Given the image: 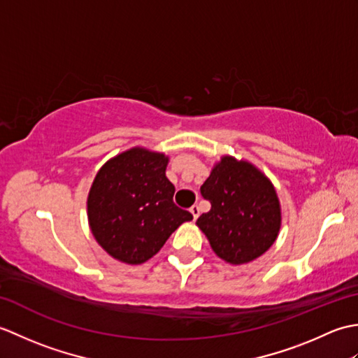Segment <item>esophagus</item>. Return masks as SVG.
<instances>
[{
  "instance_id": "esophagus-1",
  "label": "esophagus",
  "mask_w": 358,
  "mask_h": 358,
  "mask_svg": "<svg viewBox=\"0 0 358 358\" xmlns=\"http://www.w3.org/2000/svg\"><path fill=\"white\" fill-rule=\"evenodd\" d=\"M191 214H192L194 220H196V218H199V215H200V208H199V206H196V204H194V206L191 208Z\"/></svg>"
}]
</instances>
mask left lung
Listing matches in <instances>:
<instances>
[{
  "instance_id": "obj_1",
  "label": "left lung",
  "mask_w": 358,
  "mask_h": 358,
  "mask_svg": "<svg viewBox=\"0 0 358 358\" xmlns=\"http://www.w3.org/2000/svg\"><path fill=\"white\" fill-rule=\"evenodd\" d=\"M210 210L196 220L214 252L232 264L255 260L275 241L281 214L275 189L246 162L223 157L200 187Z\"/></svg>"
}]
</instances>
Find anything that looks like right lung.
Listing matches in <instances>:
<instances>
[{"mask_svg":"<svg viewBox=\"0 0 358 358\" xmlns=\"http://www.w3.org/2000/svg\"><path fill=\"white\" fill-rule=\"evenodd\" d=\"M167 157L135 148L109 159L96 173L87 199L90 229L120 262L140 264L154 257L177 227L192 220L173 203L166 177Z\"/></svg>","mask_w":358,"mask_h":358,"instance_id":"1","label":"right lung"}]
</instances>
